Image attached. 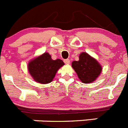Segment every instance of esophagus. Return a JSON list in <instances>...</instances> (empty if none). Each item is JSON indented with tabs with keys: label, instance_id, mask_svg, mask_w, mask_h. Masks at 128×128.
Here are the masks:
<instances>
[{
	"label": "esophagus",
	"instance_id": "obj_1",
	"mask_svg": "<svg viewBox=\"0 0 128 128\" xmlns=\"http://www.w3.org/2000/svg\"><path fill=\"white\" fill-rule=\"evenodd\" d=\"M64 62H65V64H70V60L69 59H66V60H64Z\"/></svg>",
	"mask_w": 128,
	"mask_h": 128
}]
</instances>
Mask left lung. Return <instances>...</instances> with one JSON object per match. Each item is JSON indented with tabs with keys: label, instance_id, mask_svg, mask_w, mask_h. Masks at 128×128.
Here are the masks:
<instances>
[{
	"label": "left lung",
	"instance_id": "left-lung-1",
	"mask_svg": "<svg viewBox=\"0 0 128 128\" xmlns=\"http://www.w3.org/2000/svg\"><path fill=\"white\" fill-rule=\"evenodd\" d=\"M79 58V61H74L72 63V68L79 79L86 84L94 82L100 75L102 66L96 59L86 52L81 53Z\"/></svg>",
	"mask_w": 128,
	"mask_h": 128
}]
</instances>
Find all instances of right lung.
<instances>
[{
    "mask_svg": "<svg viewBox=\"0 0 128 128\" xmlns=\"http://www.w3.org/2000/svg\"><path fill=\"white\" fill-rule=\"evenodd\" d=\"M64 62L60 59L53 60L48 52H45L32 60L28 64V70L36 82L42 84L49 83L53 80L56 72Z\"/></svg>",
    "mask_w": 128,
    "mask_h": 128,
    "instance_id": "add662e5",
    "label": "right lung"
}]
</instances>
